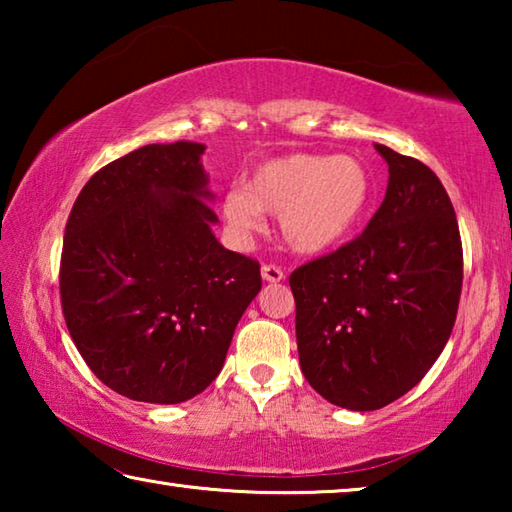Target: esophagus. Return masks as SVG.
Listing matches in <instances>:
<instances>
[{
	"label": "esophagus",
	"mask_w": 512,
	"mask_h": 512,
	"mask_svg": "<svg viewBox=\"0 0 512 512\" xmlns=\"http://www.w3.org/2000/svg\"><path fill=\"white\" fill-rule=\"evenodd\" d=\"M262 277L266 282H280V280H284V271L275 264H264L262 266Z\"/></svg>",
	"instance_id": "obj_1"
}]
</instances>
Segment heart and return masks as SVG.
Listing matches in <instances>:
<instances>
[{"label":"heart","instance_id":"heart-1","mask_svg":"<svg viewBox=\"0 0 512 512\" xmlns=\"http://www.w3.org/2000/svg\"><path fill=\"white\" fill-rule=\"evenodd\" d=\"M370 201L372 180L357 158L293 153L259 164L246 187L225 192L221 210L241 235L262 228L264 212L280 214L293 250L323 253L352 235Z\"/></svg>","mask_w":512,"mask_h":512}]
</instances>
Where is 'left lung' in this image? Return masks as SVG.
<instances>
[{"mask_svg":"<svg viewBox=\"0 0 512 512\" xmlns=\"http://www.w3.org/2000/svg\"><path fill=\"white\" fill-rule=\"evenodd\" d=\"M375 149L388 187L366 230L289 275L302 375L350 411L381 409L427 375L463 287L461 232L443 183L420 160Z\"/></svg>","mask_w":512,"mask_h":512,"instance_id":"8db88e82","label":"left lung"}]
</instances>
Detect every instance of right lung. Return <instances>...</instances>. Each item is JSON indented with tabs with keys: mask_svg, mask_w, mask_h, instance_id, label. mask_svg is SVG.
Listing matches in <instances>:
<instances>
[{
	"mask_svg": "<svg viewBox=\"0 0 512 512\" xmlns=\"http://www.w3.org/2000/svg\"><path fill=\"white\" fill-rule=\"evenodd\" d=\"M203 144H149L106 164L69 212L60 305L90 370L137 402L212 384L262 289L259 262L212 235Z\"/></svg>",
	"mask_w": 512,
	"mask_h": 512,
	"instance_id": "add662e5",
	"label": "right lung"
}]
</instances>
